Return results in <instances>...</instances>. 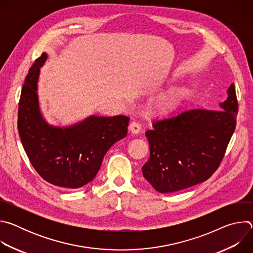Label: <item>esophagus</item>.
Wrapping results in <instances>:
<instances>
[{
    "label": "esophagus",
    "instance_id": "esophagus-1",
    "mask_svg": "<svg viewBox=\"0 0 253 253\" xmlns=\"http://www.w3.org/2000/svg\"><path fill=\"white\" fill-rule=\"evenodd\" d=\"M129 130L133 133V134H137L141 131V124L137 121H133L130 123L129 125Z\"/></svg>",
    "mask_w": 253,
    "mask_h": 253
}]
</instances>
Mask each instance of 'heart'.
Here are the masks:
<instances>
[{
  "label": "heart",
  "mask_w": 253,
  "mask_h": 253,
  "mask_svg": "<svg viewBox=\"0 0 253 253\" xmlns=\"http://www.w3.org/2000/svg\"><path fill=\"white\" fill-rule=\"evenodd\" d=\"M183 93L179 88H173L169 91L163 93L154 100L155 109L157 110H167L170 108L176 106L180 100L182 99Z\"/></svg>",
  "instance_id": "obj_1"
}]
</instances>
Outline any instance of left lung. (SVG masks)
Wrapping results in <instances>:
<instances>
[{
  "mask_svg": "<svg viewBox=\"0 0 253 253\" xmlns=\"http://www.w3.org/2000/svg\"><path fill=\"white\" fill-rule=\"evenodd\" d=\"M220 110L193 108L154 121L145 135L150 157L142 172L155 190L169 193L204 182L219 167L235 130L238 102L232 83Z\"/></svg>",
  "mask_w": 253,
  "mask_h": 253,
  "instance_id": "8db88e82",
  "label": "left lung"
}]
</instances>
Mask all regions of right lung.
I'll return each instance as SVG.
<instances>
[{
    "mask_svg": "<svg viewBox=\"0 0 253 253\" xmlns=\"http://www.w3.org/2000/svg\"><path fill=\"white\" fill-rule=\"evenodd\" d=\"M43 53L30 68L22 88L18 131L26 154L47 182L67 189L80 188L95 178L106 152L124 138L129 118L91 116L65 128L50 126L42 117L37 94Z\"/></svg>",
    "mask_w": 253,
    "mask_h": 253,
    "instance_id": "right-lung-1",
    "label": "right lung"
}]
</instances>
